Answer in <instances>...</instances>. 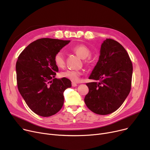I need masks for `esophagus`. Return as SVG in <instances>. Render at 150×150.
I'll return each mask as SVG.
<instances>
[{"label":"esophagus","mask_w":150,"mask_h":150,"mask_svg":"<svg viewBox=\"0 0 150 150\" xmlns=\"http://www.w3.org/2000/svg\"><path fill=\"white\" fill-rule=\"evenodd\" d=\"M72 86H73V87H76V86H77V84L76 83H75V82H72Z\"/></svg>","instance_id":"obj_1"}]
</instances>
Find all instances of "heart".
I'll use <instances>...</instances> for the list:
<instances>
[{
    "instance_id": "1",
    "label": "heart",
    "mask_w": 150,
    "mask_h": 150,
    "mask_svg": "<svg viewBox=\"0 0 150 150\" xmlns=\"http://www.w3.org/2000/svg\"><path fill=\"white\" fill-rule=\"evenodd\" d=\"M72 50L78 55L81 58L84 59V63L86 64H89L91 62V58L90 57L91 51L89 47L84 44L76 45L72 48ZM54 62L58 67H62L65 64V57L64 53L62 51H58L54 54ZM82 72L79 70H66L60 73V76L72 81H77L79 80Z\"/></svg>"
}]
</instances>
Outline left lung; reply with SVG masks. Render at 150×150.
Wrapping results in <instances>:
<instances>
[{
	"mask_svg": "<svg viewBox=\"0 0 150 150\" xmlns=\"http://www.w3.org/2000/svg\"><path fill=\"white\" fill-rule=\"evenodd\" d=\"M132 64L124 47L112 39L101 44L99 60L86 83L89 92L84 102L93 112L107 115L123 104L131 88Z\"/></svg>",
	"mask_w": 150,
	"mask_h": 150,
	"instance_id": "1",
	"label": "left lung"
}]
</instances>
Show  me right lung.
<instances>
[{"mask_svg":"<svg viewBox=\"0 0 150 150\" xmlns=\"http://www.w3.org/2000/svg\"><path fill=\"white\" fill-rule=\"evenodd\" d=\"M70 42L41 38L30 44L18 57L16 78L18 90L30 109L37 115L50 117L64 103L63 92L72 84L67 78H54L58 71L54 64L57 52Z\"/></svg>","mask_w":150,"mask_h":150,"instance_id":"add662e5","label":"right lung"}]
</instances>
